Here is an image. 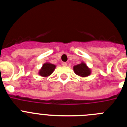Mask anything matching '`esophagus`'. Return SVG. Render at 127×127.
<instances>
[{
	"mask_svg": "<svg viewBox=\"0 0 127 127\" xmlns=\"http://www.w3.org/2000/svg\"><path fill=\"white\" fill-rule=\"evenodd\" d=\"M62 65H63V66H64V67H65V66H67V63H66V62H63V63H62Z\"/></svg>",
	"mask_w": 127,
	"mask_h": 127,
	"instance_id": "1",
	"label": "esophagus"
}]
</instances>
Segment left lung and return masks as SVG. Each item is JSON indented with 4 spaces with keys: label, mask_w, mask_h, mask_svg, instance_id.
Returning a JSON list of instances; mask_svg holds the SVG:
<instances>
[{
    "label": "left lung",
    "mask_w": 127,
    "mask_h": 127,
    "mask_svg": "<svg viewBox=\"0 0 127 127\" xmlns=\"http://www.w3.org/2000/svg\"><path fill=\"white\" fill-rule=\"evenodd\" d=\"M73 70L76 74L82 77H86L90 76L92 72L91 69L83 62H81V63L79 64L74 66Z\"/></svg>",
    "instance_id": "1"
}]
</instances>
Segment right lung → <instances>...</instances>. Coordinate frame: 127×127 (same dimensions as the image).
Masks as SVG:
<instances>
[{"label":"right lung","instance_id":"add662e5","mask_svg":"<svg viewBox=\"0 0 127 127\" xmlns=\"http://www.w3.org/2000/svg\"><path fill=\"white\" fill-rule=\"evenodd\" d=\"M55 68V65L52 64L51 63L46 62L45 64H44L42 65L41 69L39 70V76H42V77H48V76H50L53 72Z\"/></svg>","mask_w":127,"mask_h":127}]
</instances>
